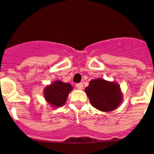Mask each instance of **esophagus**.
Listing matches in <instances>:
<instances>
[{
	"label": "esophagus",
	"mask_w": 154,
	"mask_h": 154,
	"mask_svg": "<svg viewBox=\"0 0 154 154\" xmlns=\"http://www.w3.org/2000/svg\"><path fill=\"white\" fill-rule=\"evenodd\" d=\"M75 86H76V88H78L79 90H82L83 88V84H82V83H81V82L77 83V84L75 85Z\"/></svg>",
	"instance_id": "34e87169"
}]
</instances>
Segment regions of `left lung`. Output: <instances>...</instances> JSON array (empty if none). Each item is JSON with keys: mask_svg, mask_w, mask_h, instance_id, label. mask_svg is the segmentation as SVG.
I'll return each instance as SVG.
<instances>
[{"mask_svg": "<svg viewBox=\"0 0 154 154\" xmlns=\"http://www.w3.org/2000/svg\"><path fill=\"white\" fill-rule=\"evenodd\" d=\"M85 91L91 105L102 111L115 109L119 106L122 98L119 85L103 79L91 80Z\"/></svg>", "mask_w": 154, "mask_h": 154, "instance_id": "obj_1", "label": "left lung"}]
</instances>
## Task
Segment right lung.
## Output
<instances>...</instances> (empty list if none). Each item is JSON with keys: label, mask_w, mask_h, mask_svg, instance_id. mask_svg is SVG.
<instances>
[{"label": "right lung", "mask_w": 154, "mask_h": 154, "mask_svg": "<svg viewBox=\"0 0 154 154\" xmlns=\"http://www.w3.org/2000/svg\"><path fill=\"white\" fill-rule=\"evenodd\" d=\"M72 90V85L69 83L56 81L45 88L44 96L51 105L59 107L65 103L67 96Z\"/></svg>", "instance_id": "add662e5"}]
</instances>
